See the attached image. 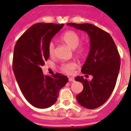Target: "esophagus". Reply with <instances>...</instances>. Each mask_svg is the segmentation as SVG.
<instances>
[{"label":"esophagus","instance_id":"esophagus-1","mask_svg":"<svg viewBox=\"0 0 131 131\" xmlns=\"http://www.w3.org/2000/svg\"><path fill=\"white\" fill-rule=\"evenodd\" d=\"M69 81L71 82H75V78H69Z\"/></svg>","mask_w":131,"mask_h":131}]
</instances>
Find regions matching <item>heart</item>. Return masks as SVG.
<instances>
[{
	"label": "heart",
	"instance_id": "obj_1",
	"mask_svg": "<svg viewBox=\"0 0 131 131\" xmlns=\"http://www.w3.org/2000/svg\"><path fill=\"white\" fill-rule=\"evenodd\" d=\"M61 40L72 49H75V52L78 56H84L87 51V46L85 44L81 43L80 35L73 30H67L61 36ZM47 51L50 56H53L55 54V45L53 42H50L47 46ZM77 64L75 62H64L60 65L62 71L66 73L71 74L75 69Z\"/></svg>",
	"mask_w": 131,
	"mask_h": 131
}]
</instances>
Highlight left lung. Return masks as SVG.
Wrapping results in <instances>:
<instances>
[{"mask_svg":"<svg viewBox=\"0 0 131 131\" xmlns=\"http://www.w3.org/2000/svg\"><path fill=\"white\" fill-rule=\"evenodd\" d=\"M67 25L86 32L90 39V50L82 73L93 76L92 80L78 76L75 81L84 89L76 99L84 107L92 110L103 105L114 91L120 67V58L110 34L91 24L68 23Z\"/></svg>","mask_w":131,"mask_h":131,"instance_id":"left-lung-1","label":"left lung"}]
</instances>
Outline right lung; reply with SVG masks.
<instances>
[{
  "label": "right lung",
  "mask_w": 131,
  "mask_h": 131,
  "mask_svg": "<svg viewBox=\"0 0 131 131\" xmlns=\"http://www.w3.org/2000/svg\"><path fill=\"white\" fill-rule=\"evenodd\" d=\"M64 24L37 23L29 28L16 42L13 71L20 90L32 105L45 109L55 103L60 90L68 82L61 73L44 75L41 67L49 58L47 46Z\"/></svg>",
  "instance_id": "add662e5"
}]
</instances>
